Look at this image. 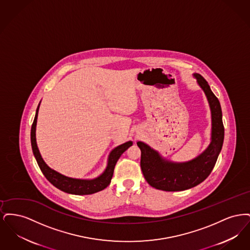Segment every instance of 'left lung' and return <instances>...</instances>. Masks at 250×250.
Listing matches in <instances>:
<instances>
[{
  "mask_svg": "<svg viewBox=\"0 0 250 250\" xmlns=\"http://www.w3.org/2000/svg\"><path fill=\"white\" fill-rule=\"evenodd\" d=\"M193 76L206 95L211 109V142L201 155L187 162L167 160L148 144L138 142L143 176L151 187L159 190H186L198 186L209 176L222 149L224 125L220 103L204 78L198 73Z\"/></svg>",
  "mask_w": 250,
  "mask_h": 250,
  "instance_id": "8db88e82",
  "label": "left lung"
}]
</instances>
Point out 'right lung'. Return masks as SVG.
Here are the masks:
<instances>
[{
	"label": "right lung",
	"mask_w": 250,
	"mask_h": 250,
	"mask_svg": "<svg viewBox=\"0 0 250 250\" xmlns=\"http://www.w3.org/2000/svg\"><path fill=\"white\" fill-rule=\"evenodd\" d=\"M39 106H40V103L38 104V107L36 108V116H35V120L31 129V143H32V149H33L34 155L36 157V162L40 167L41 171L45 175V177L48 179V182H50L60 190L63 191L68 194H73V195H90L106 188L110 184L113 171H114V167L120 156L125 151H126L130 146H132L133 143L129 141L115 147L109 153L108 158H107V167L99 176L94 179H77L67 177L65 175L61 174L58 171L52 169L51 167H49L46 164V162L43 160L42 156L40 155V152L38 150L37 143H36V130Z\"/></svg>",
	"instance_id": "1"
}]
</instances>
